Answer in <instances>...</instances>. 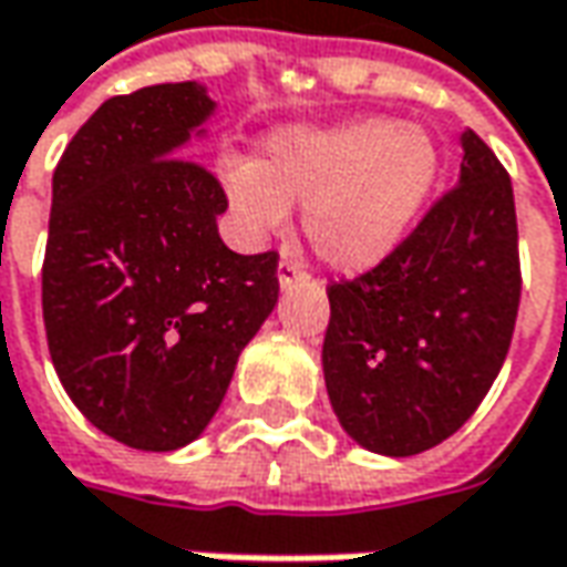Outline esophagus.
<instances>
[{"instance_id": "34e87169", "label": "esophagus", "mask_w": 567, "mask_h": 567, "mask_svg": "<svg viewBox=\"0 0 567 567\" xmlns=\"http://www.w3.org/2000/svg\"><path fill=\"white\" fill-rule=\"evenodd\" d=\"M277 280H280V287L287 290L296 280H309V271H306L296 258L284 256L280 258V265H277Z\"/></svg>"}]
</instances>
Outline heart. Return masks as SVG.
<instances>
[{
    "label": "heart",
    "instance_id": "obj_1",
    "mask_svg": "<svg viewBox=\"0 0 567 567\" xmlns=\"http://www.w3.org/2000/svg\"><path fill=\"white\" fill-rule=\"evenodd\" d=\"M227 196L252 234H277L290 205H306L311 249L340 271L381 265L412 230L431 196V136L393 117L330 131L275 133L261 162H227Z\"/></svg>",
    "mask_w": 567,
    "mask_h": 567
}]
</instances>
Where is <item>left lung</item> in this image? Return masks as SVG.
<instances>
[{
  "label": "left lung",
  "instance_id": "left-lung-1",
  "mask_svg": "<svg viewBox=\"0 0 567 567\" xmlns=\"http://www.w3.org/2000/svg\"><path fill=\"white\" fill-rule=\"evenodd\" d=\"M462 174L371 271L328 287L324 383L343 431L381 455L443 443L484 402L522 302L503 162L462 133Z\"/></svg>",
  "mask_w": 567,
  "mask_h": 567
}]
</instances>
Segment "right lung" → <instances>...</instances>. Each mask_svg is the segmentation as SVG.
<instances>
[{
	"mask_svg": "<svg viewBox=\"0 0 567 567\" xmlns=\"http://www.w3.org/2000/svg\"><path fill=\"white\" fill-rule=\"evenodd\" d=\"M212 109L193 80L105 99L52 174L49 355L83 417L133 450L203 434L280 292L275 249H227L221 181L181 155Z\"/></svg>",
	"mask_w": 567,
	"mask_h": 567,
	"instance_id": "right-lung-1",
	"label": "right lung"
}]
</instances>
